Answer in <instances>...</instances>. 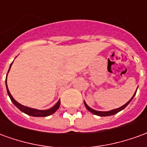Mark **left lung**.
<instances>
[{"label": "left lung", "instance_id": "left-lung-1", "mask_svg": "<svg viewBox=\"0 0 147 147\" xmlns=\"http://www.w3.org/2000/svg\"><path fill=\"white\" fill-rule=\"evenodd\" d=\"M138 89V88H137ZM136 91H137V90H136ZM136 92L134 94V95L132 96V98L130 99L128 102H127L126 104H124V105H123V106H121V107H120V108L118 109H113V110H110V111H106V112H102V111H97V110H94V109H91L90 107H89L88 105H86V103L85 102H84V105H85V106H86V108L88 109V110L90 112V113H92L93 114H94V115H97V116H100V117H108V116H112V115H114V114L117 113H119L120 111L123 110V109L126 107L127 105H128L130 103V102L133 99V98H134V96L136 95Z\"/></svg>", "mask_w": 147, "mask_h": 147}]
</instances>
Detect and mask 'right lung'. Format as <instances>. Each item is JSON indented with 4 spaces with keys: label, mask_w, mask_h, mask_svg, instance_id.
<instances>
[{
    "label": "right lung",
    "mask_w": 147,
    "mask_h": 147,
    "mask_svg": "<svg viewBox=\"0 0 147 147\" xmlns=\"http://www.w3.org/2000/svg\"><path fill=\"white\" fill-rule=\"evenodd\" d=\"M13 63V62H12ZM10 65V67H11V64ZM10 67H9V69H8V71L10 70ZM8 75V74H7ZM5 83H6V88H7V92H8V94L9 96V98L11 99V101L12 102V103L14 104L16 107H17L19 109L20 111H22L23 113H24L27 114V115H29V116H32V117H48L49 115H51V114L54 113L57 110L59 107H60V105H61V101L59 100L57 102V103L54 105V106H53L52 108L49 109H46V110H39V109H32L30 108V107H27V106H24V105H21L20 104L19 102H17L14 98H13V97L11 96V94L9 92V90H8V86H7V76H6V81H5Z\"/></svg>",
    "instance_id": "right-lung-1"
}]
</instances>
